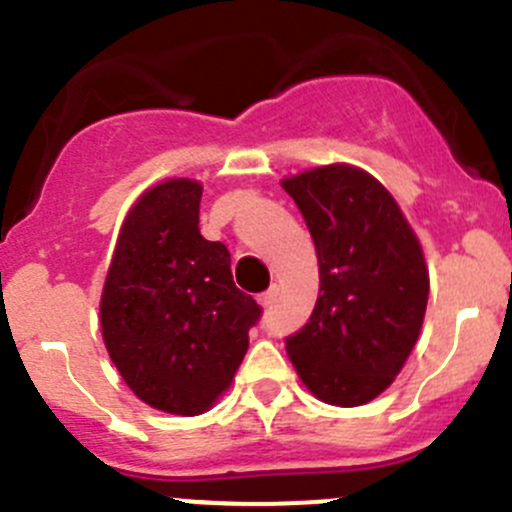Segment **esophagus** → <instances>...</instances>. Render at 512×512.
Here are the masks:
<instances>
[{"mask_svg": "<svg viewBox=\"0 0 512 512\" xmlns=\"http://www.w3.org/2000/svg\"><path fill=\"white\" fill-rule=\"evenodd\" d=\"M277 297H280V287L272 285L270 289H267V292L260 294V304H262V307H265V309H270L272 304L277 302Z\"/></svg>", "mask_w": 512, "mask_h": 512, "instance_id": "34e87169", "label": "esophagus"}]
</instances>
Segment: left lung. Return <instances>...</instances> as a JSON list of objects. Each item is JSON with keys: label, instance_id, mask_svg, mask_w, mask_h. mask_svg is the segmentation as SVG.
Segmentation results:
<instances>
[{"label": "left lung", "instance_id": "8db88e82", "mask_svg": "<svg viewBox=\"0 0 512 512\" xmlns=\"http://www.w3.org/2000/svg\"><path fill=\"white\" fill-rule=\"evenodd\" d=\"M309 227L319 297L287 337L299 379L317 399L361 406L386 391L416 347L428 302L421 242L394 195L366 170L322 165L282 180Z\"/></svg>", "mask_w": 512, "mask_h": 512}]
</instances>
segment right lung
<instances>
[{"label": "right lung", "mask_w": 512, "mask_h": 512, "mask_svg": "<svg viewBox=\"0 0 512 512\" xmlns=\"http://www.w3.org/2000/svg\"><path fill=\"white\" fill-rule=\"evenodd\" d=\"M203 185L170 178L133 203L101 292V332L128 389L153 409L205 414L230 389L262 309L230 252L200 235Z\"/></svg>", "instance_id": "right-lung-1"}]
</instances>
